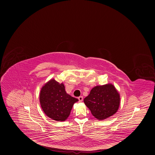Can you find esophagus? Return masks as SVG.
<instances>
[{
  "mask_svg": "<svg viewBox=\"0 0 155 155\" xmlns=\"http://www.w3.org/2000/svg\"><path fill=\"white\" fill-rule=\"evenodd\" d=\"M78 99V101H79V102H82V101H83V99H84V98H83V97H82V96H80Z\"/></svg>",
  "mask_w": 155,
  "mask_h": 155,
  "instance_id": "34e87169",
  "label": "esophagus"
}]
</instances>
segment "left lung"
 Returning a JSON list of instances; mask_svg holds the SVG:
<instances>
[{
	"label": "left lung",
	"instance_id": "1",
	"mask_svg": "<svg viewBox=\"0 0 155 155\" xmlns=\"http://www.w3.org/2000/svg\"><path fill=\"white\" fill-rule=\"evenodd\" d=\"M84 101L95 118L104 120L117 111L120 95L112 84L99 85L92 89Z\"/></svg>",
	"mask_w": 155,
	"mask_h": 155
}]
</instances>
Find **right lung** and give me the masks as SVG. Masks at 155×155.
<instances>
[{"instance_id": "add662e5", "label": "right lung", "mask_w": 155, "mask_h": 155, "mask_svg": "<svg viewBox=\"0 0 155 155\" xmlns=\"http://www.w3.org/2000/svg\"><path fill=\"white\" fill-rule=\"evenodd\" d=\"M77 101V99L66 92L63 83L60 84L54 79L50 80L41 89V106L45 114L54 120H66L73 104Z\"/></svg>"}]
</instances>
